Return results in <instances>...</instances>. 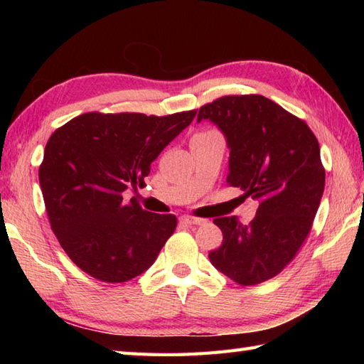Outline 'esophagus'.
I'll list each match as a JSON object with an SVG mask.
<instances>
[{
  "label": "esophagus",
  "instance_id": "esophagus-1",
  "mask_svg": "<svg viewBox=\"0 0 364 364\" xmlns=\"http://www.w3.org/2000/svg\"><path fill=\"white\" fill-rule=\"evenodd\" d=\"M181 222L186 223V225H203L206 220L198 219V218H192V215H181Z\"/></svg>",
  "mask_w": 364,
  "mask_h": 364
}]
</instances>
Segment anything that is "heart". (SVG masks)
<instances>
[{
  "instance_id": "b5f03b06",
  "label": "heart",
  "mask_w": 364,
  "mask_h": 364,
  "mask_svg": "<svg viewBox=\"0 0 364 364\" xmlns=\"http://www.w3.org/2000/svg\"><path fill=\"white\" fill-rule=\"evenodd\" d=\"M208 133H214V131H202V133H198V134H208Z\"/></svg>"
}]
</instances>
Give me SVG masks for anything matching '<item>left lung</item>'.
<instances>
[{
	"label": "left lung",
	"mask_w": 364,
	"mask_h": 364,
	"mask_svg": "<svg viewBox=\"0 0 364 364\" xmlns=\"http://www.w3.org/2000/svg\"><path fill=\"white\" fill-rule=\"evenodd\" d=\"M202 120L227 139V183L259 202L249 225L235 215L214 219L223 241L210 261L239 284L262 283L289 264L310 233L326 186L319 142L304 120L262 95L214 100L200 107Z\"/></svg>",
	"instance_id": "left-lung-1"
}]
</instances>
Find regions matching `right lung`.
Returning <instances> with one entry per match:
<instances>
[{"mask_svg":"<svg viewBox=\"0 0 364 364\" xmlns=\"http://www.w3.org/2000/svg\"><path fill=\"white\" fill-rule=\"evenodd\" d=\"M196 111L164 117L87 112L58 128L38 168L53 233L76 266L106 283L149 269L176 228L173 214H154L123 191L150 173L151 162L191 125Z\"/></svg>","mask_w":364,"mask_h":364,"instance_id":"obj_1","label":"right lung"}]
</instances>
